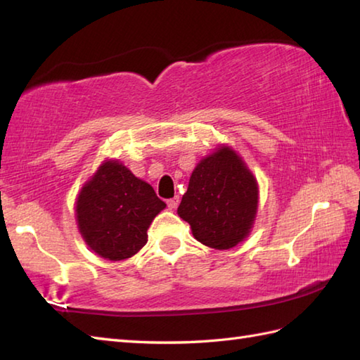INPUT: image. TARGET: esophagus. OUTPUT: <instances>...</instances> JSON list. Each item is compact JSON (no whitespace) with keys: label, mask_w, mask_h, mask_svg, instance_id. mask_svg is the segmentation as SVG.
Masks as SVG:
<instances>
[{"label":"esophagus","mask_w":360,"mask_h":360,"mask_svg":"<svg viewBox=\"0 0 360 360\" xmlns=\"http://www.w3.org/2000/svg\"><path fill=\"white\" fill-rule=\"evenodd\" d=\"M178 205H179V196H174V198H172V200L167 201V207L170 210H174Z\"/></svg>","instance_id":"esophagus-1"}]
</instances>
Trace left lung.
I'll list each match as a JSON object with an SVG mask.
<instances>
[{"label":"left lung","instance_id":"left-lung-1","mask_svg":"<svg viewBox=\"0 0 360 360\" xmlns=\"http://www.w3.org/2000/svg\"><path fill=\"white\" fill-rule=\"evenodd\" d=\"M258 207V184L231 147L204 158L190 176L178 215L205 246L226 250L249 235Z\"/></svg>","mask_w":360,"mask_h":360}]
</instances>
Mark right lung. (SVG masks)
Returning a JSON list of instances; mask_svg holds the SVG:
<instances>
[{
	"instance_id": "1",
	"label": "right lung",
	"mask_w": 360,
	"mask_h": 360,
	"mask_svg": "<svg viewBox=\"0 0 360 360\" xmlns=\"http://www.w3.org/2000/svg\"><path fill=\"white\" fill-rule=\"evenodd\" d=\"M165 202L155 190L122 165L106 160L80 190L75 202L83 240L102 258L120 262L147 243L151 221Z\"/></svg>"
}]
</instances>
